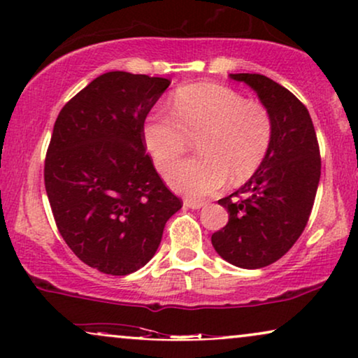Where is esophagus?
<instances>
[{
  "label": "esophagus",
  "instance_id": "obj_1",
  "mask_svg": "<svg viewBox=\"0 0 358 358\" xmlns=\"http://www.w3.org/2000/svg\"><path fill=\"white\" fill-rule=\"evenodd\" d=\"M203 205H205V202H202V200H194V199H185L184 200V207H187V208L199 210V208H202Z\"/></svg>",
  "mask_w": 358,
  "mask_h": 358
}]
</instances>
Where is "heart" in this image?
<instances>
[{"mask_svg": "<svg viewBox=\"0 0 358 358\" xmlns=\"http://www.w3.org/2000/svg\"><path fill=\"white\" fill-rule=\"evenodd\" d=\"M173 114L151 112L143 140L155 166L168 171L197 138V158L168 173V184L190 199L218 192L228 179L243 182L266 159L273 140V119L262 102L246 101L231 87L197 83L178 90Z\"/></svg>", "mask_w": 358, "mask_h": 358, "instance_id": "obj_1", "label": "heart"}]
</instances>
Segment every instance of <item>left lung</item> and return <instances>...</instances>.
Segmentation results:
<instances>
[{"label":"left lung","instance_id":"1","mask_svg":"<svg viewBox=\"0 0 358 358\" xmlns=\"http://www.w3.org/2000/svg\"><path fill=\"white\" fill-rule=\"evenodd\" d=\"M257 92L271 110L273 140L246 184L218 200L228 223L212 234L220 256L241 268L271 266L301 236L321 176V156L310 112L287 87L257 73L229 75Z\"/></svg>","mask_w":358,"mask_h":358}]
</instances>
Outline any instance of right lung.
<instances>
[{"mask_svg":"<svg viewBox=\"0 0 358 358\" xmlns=\"http://www.w3.org/2000/svg\"><path fill=\"white\" fill-rule=\"evenodd\" d=\"M166 78L109 71L58 114L45 156V190L62 238L90 267L127 275L158 249L182 200L156 173L145 119Z\"/></svg>","mask_w":358,"mask_h":358,"instance_id":"1","label":"right lung"}]
</instances>
